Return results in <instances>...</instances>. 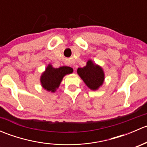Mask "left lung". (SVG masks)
Listing matches in <instances>:
<instances>
[{
    "label": "left lung",
    "instance_id": "1",
    "mask_svg": "<svg viewBox=\"0 0 147 147\" xmlns=\"http://www.w3.org/2000/svg\"><path fill=\"white\" fill-rule=\"evenodd\" d=\"M78 73L91 90H97L103 84L105 79L103 70L100 66L93 64L92 60H89L84 67L78 68Z\"/></svg>",
    "mask_w": 147,
    "mask_h": 147
}]
</instances>
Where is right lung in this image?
Segmentation results:
<instances>
[{
    "instance_id": "1",
    "label": "right lung",
    "mask_w": 147,
    "mask_h": 147,
    "mask_svg": "<svg viewBox=\"0 0 147 147\" xmlns=\"http://www.w3.org/2000/svg\"><path fill=\"white\" fill-rule=\"evenodd\" d=\"M73 69L70 67L63 66L59 68H53L49 65L40 78L42 86L45 90L54 92L59 87L63 77L72 73Z\"/></svg>"
}]
</instances>
